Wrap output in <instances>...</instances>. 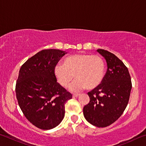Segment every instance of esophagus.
<instances>
[{"label":"esophagus","mask_w":146,"mask_h":146,"mask_svg":"<svg viewBox=\"0 0 146 146\" xmlns=\"http://www.w3.org/2000/svg\"><path fill=\"white\" fill-rule=\"evenodd\" d=\"M79 95H80V94H73V97H74V98H75V97H78Z\"/></svg>","instance_id":"1"}]
</instances>
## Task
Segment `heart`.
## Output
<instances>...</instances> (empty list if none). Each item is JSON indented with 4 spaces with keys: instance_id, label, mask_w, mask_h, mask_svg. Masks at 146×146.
Segmentation results:
<instances>
[{
    "instance_id": "obj_1",
    "label": "heart",
    "mask_w": 146,
    "mask_h": 146,
    "mask_svg": "<svg viewBox=\"0 0 146 146\" xmlns=\"http://www.w3.org/2000/svg\"><path fill=\"white\" fill-rule=\"evenodd\" d=\"M105 62L99 55L78 53L66 58L62 66L56 65L54 74L58 82L64 88L70 86L71 91H78L86 87L89 90L97 88L103 80Z\"/></svg>"
}]
</instances>
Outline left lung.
Instances as JSON below:
<instances>
[{"label": "left lung", "instance_id": "left-lung-1", "mask_svg": "<svg viewBox=\"0 0 146 146\" xmlns=\"http://www.w3.org/2000/svg\"><path fill=\"white\" fill-rule=\"evenodd\" d=\"M105 58L107 71L102 83L88 94L90 101L83 113L88 122L98 127L115 122L124 111L129 102L132 84L126 66L114 54L98 49Z\"/></svg>", "mask_w": 146, "mask_h": 146}]
</instances>
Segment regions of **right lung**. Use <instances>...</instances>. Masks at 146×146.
<instances>
[{
	"label": "right lung",
	"mask_w": 146,
	"mask_h": 146,
	"mask_svg": "<svg viewBox=\"0 0 146 146\" xmlns=\"http://www.w3.org/2000/svg\"><path fill=\"white\" fill-rule=\"evenodd\" d=\"M67 53L56 49H44L21 66L15 92L24 116L35 126L48 130L63 120L65 104L72 95L56 82L54 68Z\"/></svg>",
	"instance_id": "right-lung-1"
}]
</instances>
